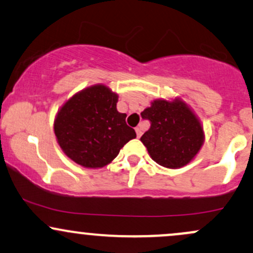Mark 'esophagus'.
Wrapping results in <instances>:
<instances>
[{
	"label": "esophagus",
	"instance_id": "1",
	"mask_svg": "<svg viewBox=\"0 0 253 253\" xmlns=\"http://www.w3.org/2000/svg\"><path fill=\"white\" fill-rule=\"evenodd\" d=\"M135 133H136V136H138V138H140L141 134H143V130H141L140 127H136Z\"/></svg>",
	"mask_w": 253,
	"mask_h": 253
}]
</instances>
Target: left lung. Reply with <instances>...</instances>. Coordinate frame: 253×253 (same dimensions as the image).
<instances>
[{
	"label": "left lung",
	"mask_w": 253,
	"mask_h": 253,
	"mask_svg": "<svg viewBox=\"0 0 253 253\" xmlns=\"http://www.w3.org/2000/svg\"><path fill=\"white\" fill-rule=\"evenodd\" d=\"M150 129L140 138L151 158L164 168L178 169L190 163L201 149V123L182 100H155L141 112Z\"/></svg>",
	"instance_id": "left-lung-1"
}]
</instances>
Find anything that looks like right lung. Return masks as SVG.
<instances>
[{
  "instance_id": "obj_1",
  "label": "right lung",
  "mask_w": 253,
  "mask_h": 253,
  "mask_svg": "<svg viewBox=\"0 0 253 253\" xmlns=\"http://www.w3.org/2000/svg\"><path fill=\"white\" fill-rule=\"evenodd\" d=\"M118 95L103 84L89 86L66 101L54 120L60 149L75 163L97 169L109 164L135 130L117 109Z\"/></svg>"
}]
</instances>
